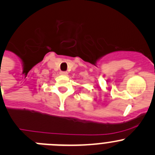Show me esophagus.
<instances>
[{"label":"esophagus","instance_id":"1","mask_svg":"<svg viewBox=\"0 0 155 155\" xmlns=\"http://www.w3.org/2000/svg\"><path fill=\"white\" fill-rule=\"evenodd\" d=\"M60 74L63 75V76H66L68 74V73L66 71H60Z\"/></svg>","mask_w":155,"mask_h":155}]
</instances>
